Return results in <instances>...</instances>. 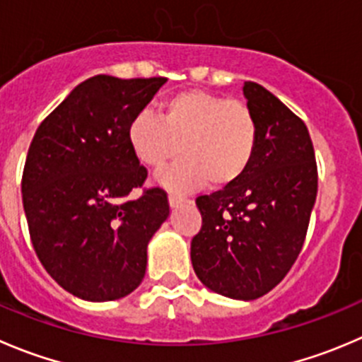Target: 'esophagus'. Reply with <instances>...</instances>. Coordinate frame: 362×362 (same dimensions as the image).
Here are the masks:
<instances>
[{
    "instance_id": "esophagus-1",
    "label": "esophagus",
    "mask_w": 362,
    "mask_h": 362,
    "mask_svg": "<svg viewBox=\"0 0 362 362\" xmlns=\"http://www.w3.org/2000/svg\"><path fill=\"white\" fill-rule=\"evenodd\" d=\"M168 202H170L171 209H175V206L182 205V203H187L189 199L184 198V196H180V194H173V192H170V196H168Z\"/></svg>"
}]
</instances>
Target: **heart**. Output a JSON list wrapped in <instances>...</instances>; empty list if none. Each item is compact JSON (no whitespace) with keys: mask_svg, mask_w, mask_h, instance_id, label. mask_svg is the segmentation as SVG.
<instances>
[{"mask_svg":"<svg viewBox=\"0 0 362 362\" xmlns=\"http://www.w3.org/2000/svg\"><path fill=\"white\" fill-rule=\"evenodd\" d=\"M127 141L136 159L148 170H160V184L175 191L214 187L237 182L251 166L258 143V124L244 100L187 90L171 95L159 107V118L138 113L127 127Z\"/></svg>","mask_w":362,"mask_h":362,"instance_id":"heart-1","label":"heart"}]
</instances>
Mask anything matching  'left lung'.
<instances>
[{"label":"left lung","mask_w":362,"mask_h":362,"mask_svg":"<svg viewBox=\"0 0 362 362\" xmlns=\"http://www.w3.org/2000/svg\"><path fill=\"white\" fill-rule=\"evenodd\" d=\"M244 95L258 124L251 166L223 191L196 198L202 230L191 242L199 281L219 296L252 300L296 263L317 199L313 143L304 122L262 84Z\"/></svg>","instance_id":"left-lung-1"}]
</instances>
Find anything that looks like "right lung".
I'll return each mask as SVG.
<instances>
[{"instance_id":"add662e5","label":"right lung","mask_w":362,"mask_h":362,"mask_svg":"<svg viewBox=\"0 0 362 362\" xmlns=\"http://www.w3.org/2000/svg\"><path fill=\"white\" fill-rule=\"evenodd\" d=\"M164 77L93 76L38 125L23 171L31 244L49 276L83 300L122 299L139 286L146 247L170 216L163 189L146 180L127 141L132 118Z\"/></svg>"}]
</instances>
